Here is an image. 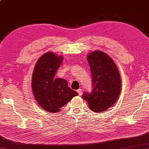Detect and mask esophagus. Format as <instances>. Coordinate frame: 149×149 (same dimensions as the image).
<instances>
[{
	"label": "esophagus",
	"instance_id": "esophagus-1",
	"mask_svg": "<svg viewBox=\"0 0 149 149\" xmlns=\"http://www.w3.org/2000/svg\"><path fill=\"white\" fill-rule=\"evenodd\" d=\"M77 93H78L79 95H81V94H82V90H81V89H78V90H77Z\"/></svg>",
	"mask_w": 149,
	"mask_h": 149
}]
</instances>
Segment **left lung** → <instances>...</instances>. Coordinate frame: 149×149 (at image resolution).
<instances>
[{
    "instance_id": "obj_1",
    "label": "left lung",
    "mask_w": 149,
    "mask_h": 149,
    "mask_svg": "<svg viewBox=\"0 0 149 149\" xmlns=\"http://www.w3.org/2000/svg\"><path fill=\"white\" fill-rule=\"evenodd\" d=\"M92 78L91 94L84 93L90 110L95 112L105 111L115 104L121 90V81L118 68L109 55L95 50L87 55Z\"/></svg>"
}]
</instances>
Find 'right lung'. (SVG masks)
Listing matches in <instances>:
<instances>
[{"instance_id": "obj_1", "label": "right lung", "mask_w": 149, "mask_h": 149, "mask_svg": "<svg viewBox=\"0 0 149 149\" xmlns=\"http://www.w3.org/2000/svg\"><path fill=\"white\" fill-rule=\"evenodd\" d=\"M63 55L46 52L37 61L31 79L33 96L39 105L46 112L57 113L78 93L69 88L67 81L54 79L63 62Z\"/></svg>"}]
</instances>
